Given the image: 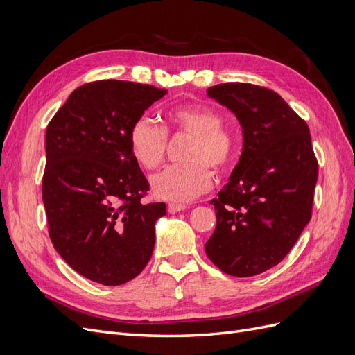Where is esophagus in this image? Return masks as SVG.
Wrapping results in <instances>:
<instances>
[{
    "label": "esophagus",
    "instance_id": "esophagus-1",
    "mask_svg": "<svg viewBox=\"0 0 355 355\" xmlns=\"http://www.w3.org/2000/svg\"><path fill=\"white\" fill-rule=\"evenodd\" d=\"M185 209H187L185 204H176V202H171V204H168V206H167V211L168 213H178V211H182V210H185Z\"/></svg>",
    "mask_w": 355,
    "mask_h": 355
}]
</instances>
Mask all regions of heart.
<instances>
[{
    "label": "heart",
    "instance_id": "1",
    "mask_svg": "<svg viewBox=\"0 0 355 355\" xmlns=\"http://www.w3.org/2000/svg\"><path fill=\"white\" fill-rule=\"evenodd\" d=\"M222 115L209 105H176L163 112V125L146 118L136 120L128 130V149L144 170H155L167 153V136L187 135L184 164L166 167L151 179L154 194L171 202H188L211 187V170L231 164L237 153V137L222 125Z\"/></svg>",
    "mask_w": 355,
    "mask_h": 355
}]
</instances>
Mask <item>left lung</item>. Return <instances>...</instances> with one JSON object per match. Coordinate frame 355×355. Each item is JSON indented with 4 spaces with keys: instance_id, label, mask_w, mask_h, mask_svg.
Returning a JSON list of instances; mask_svg holds the SVG:
<instances>
[{
    "instance_id": "left-lung-1",
    "label": "left lung",
    "mask_w": 355,
    "mask_h": 355,
    "mask_svg": "<svg viewBox=\"0 0 355 355\" xmlns=\"http://www.w3.org/2000/svg\"><path fill=\"white\" fill-rule=\"evenodd\" d=\"M207 94L239 118L243 153L210 201L216 230L204 247L225 274L253 277L280 263L309 222L318 163L305 120L278 93L225 83Z\"/></svg>"
}]
</instances>
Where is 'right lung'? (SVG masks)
Masks as SVG:
<instances>
[{
	"label": "right lung",
	"instance_id": "add662e5",
	"mask_svg": "<svg viewBox=\"0 0 355 355\" xmlns=\"http://www.w3.org/2000/svg\"><path fill=\"white\" fill-rule=\"evenodd\" d=\"M167 93L99 80L75 89L51 118L42 176L49 235L72 270L105 286L142 272L164 202H142L149 184L128 149L132 124Z\"/></svg>",
	"mask_w": 355,
	"mask_h": 355
}]
</instances>
